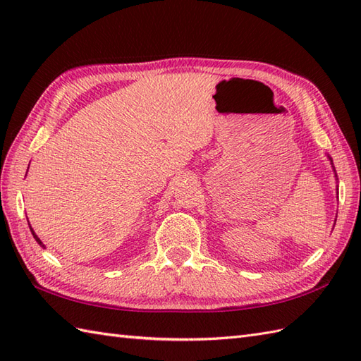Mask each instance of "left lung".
<instances>
[{
	"mask_svg": "<svg viewBox=\"0 0 361 361\" xmlns=\"http://www.w3.org/2000/svg\"><path fill=\"white\" fill-rule=\"evenodd\" d=\"M329 159H331V164H332V167H334V163H332V158L331 157H327ZM334 172H335V169H334ZM335 176H336V173H335ZM336 180H338V178H336ZM336 190H338V188H336ZM336 194H338V192H336Z\"/></svg>",
	"mask_w": 361,
	"mask_h": 361,
	"instance_id": "8db88e82",
	"label": "left lung"
}]
</instances>
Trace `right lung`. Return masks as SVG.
Listing matches in <instances>:
<instances>
[{
  "instance_id": "right-lung-1",
  "label": "right lung",
  "mask_w": 361,
  "mask_h": 361,
  "mask_svg": "<svg viewBox=\"0 0 361 361\" xmlns=\"http://www.w3.org/2000/svg\"><path fill=\"white\" fill-rule=\"evenodd\" d=\"M27 221H29V220H27ZM29 228H30V226H29ZM30 233H32V235H34V239L37 240V243H38V245H42V247L44 248V245H43V242H42L40 239H38V235H37V234L34 233V229H32V228H30Z\"/></svg>"
}]
</instances>
